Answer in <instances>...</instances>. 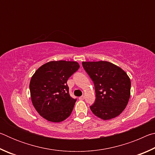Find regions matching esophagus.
Returning a JSON list of instances; mask_svg holds the SVG:
<instances>
[{
    "mask_svg": "<svg viewBox=\"0 0 155 155\" xmlns=\"http://www.w3.org/2000/svg\"><path fill=\"white\" fill-rule=\"evenodd\" d=\"M78 99L81 100V101H83V100L85 99V96H81V97H79V98H78Z\"/></svg>",
    "mask_w": 155,
    "mask_h": 155,
    "instance_id": "esophagus-1",
    "label": "esophagus"
}]
</instances>
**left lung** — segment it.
<instances>
[{
  "label": "left lung",
  "instance_id": "1",
  "mask_svg": "<svg viewBox=\"0 0 155 155\" xmlns=\"http://www.w3.org/2000/svg\"><path fill=\"white\" fill-rule=\"evenodd\" d=\"M82 65L95 87L96 100L91 111L104 120L117 117L126 108L130 95L127 73L108 61H83Z\"/></svg>",
  "mask_w": 155,
  "mask_h": 155
}]
</instances>
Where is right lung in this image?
<instances>
[{"mask_svg": "<svg viewBox=\"0 0 155 155\" xmlns=\"http://www.w3.org/2000/svg\"><path fill=\"white\" fill-rule=\"evenodd\" d=\"M79 67L76 61H52L41 65L31 77V101L48 121L62 122L71 114L77 99L70 96L67 81Z\"/></svg>", "mask_w": 155, "mask_h": 155, "instance_id": "obj_1", "label": "right lung"}]
</instances>
